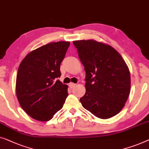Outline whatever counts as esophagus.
Listing matches in <instances>:
<instances>
[{"instance_id":"obj_1","label":"esophagus","mask_w":149,"mask_h":149,"mask_svg":"<svg viewBox=\"0 0 149 149\" xmlns=\"http://www.w3.org/2000/svg\"><path fill=\"white\" fill-rule=\"evenodd\" d=\"M69 86H70V88H74L75 86V84H74V83H70V84H69Z\"/></svg>"}]
</instances>
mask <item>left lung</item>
<instances>
[{
    "label": "left lung",
    "instance_id": "left-lung-1",
    "mask_svg": "<svg viewBox=\"0 0 149 149\" xmlns=\"http://www.w3.org/2000/svg\"><path fill=\"white\" fill-rule=\"evenodd\" d=\"M86 71L83 107L100 119L116 116L125 106L130 93V70L121 54L107 44L95 40L73 42Z\"/></svg>",
    "mask_w": 149,
    "mask_h": 149
}]
</instances>
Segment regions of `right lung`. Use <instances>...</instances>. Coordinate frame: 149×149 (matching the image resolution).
I'll list each match as a JSON object with an SVG mask.
<instances>
[{
	"label": "right lung",
	"instance_id": "add662e5",
	"mask_svg": "<svg viewBox=\"0 0 149 149\" xmlns=\"http://www.w3.org/2000/svg\"><path fill=\"white\" fill-rule=\"evenodd\" d=\"M70 42L45 45L29 53L18 68L16 95L22 108L38 121H47L61 109L68 85L57 79Z\"/></svg>",
	"mask_w": 149,
	"mask_h": 149
}]
</instances>
